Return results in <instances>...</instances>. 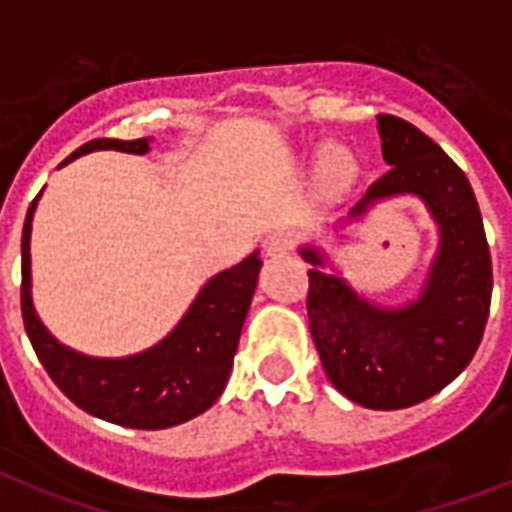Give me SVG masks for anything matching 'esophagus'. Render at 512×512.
I'll list each match as a JSON object with an SVG mask.
<instances>
[{
    "label": "esophagus",
    "instance_id": "1",
    "mask_svg": "<svg viewBox=\"0 0 512 512\" xmlns=\"http://www.w3.org/2000/svg\"><path fill=\"white\" fill-rule=\"evenodd\" d=\"M291 247H294V239H291V234H286V231H270V234L263 239L265 255L270 257L289 255Z\"/></svg>",
    "mask_w": 512,
    "mask_h": 512
}]
</instances>
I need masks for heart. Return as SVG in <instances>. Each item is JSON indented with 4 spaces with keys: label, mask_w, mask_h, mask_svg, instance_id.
<instances>
[{
    "label": "heart",
    "mask_w": 512,
    "mask_h": 512,
    "mask_svg": "<svg viewBox=\"0 0 512 512\" xmlns=\"http://www.w3.org/2000/svg\"><path fill=\"white\" fill-rule=\"evenodd\" d=\"M322 161L328 163L330 171H343V169H346V163H343V158H338V153L333 148L322 153Z\"/></svg>",
    "instance_id": "b5f03b06"
}]
</instances>
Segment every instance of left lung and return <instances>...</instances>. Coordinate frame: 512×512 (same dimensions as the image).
<instances>
[{
    "label": "left lung",
    "instance_id": "obj_1",
    "mask_svg": "<svg viewBox=\"0 0 512 512\" xmlns=\"http://www.w3.org/2000/svg\"><path fill=\"white\" fill-rule=\"evenodd\" d=\"M377 130L390 171L349 218L395 195H416L427 205L440 249L422 294L406 307H375L322 270L320 249L302 247V257L312 263L307 317L325 375L364 409L395 411L440 393L474 359L492 302V257L474 190L453 158L393 114H380Z\"/></svg>",
    "mask_w": 512,
    "mask_h": 512
}]
</instances>
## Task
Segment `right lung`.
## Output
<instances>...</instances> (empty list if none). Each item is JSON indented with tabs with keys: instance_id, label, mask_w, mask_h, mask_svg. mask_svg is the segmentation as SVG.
<instances>
[{
	"instance_id": "obj_1",
	"label": "right lung",
	"mask_w": 512,
	"mask_h": 512,
	"mask_svg": "<svg viewBox=\"0 0 512 512\" xmlns=\"http://www.w3.org/2000/svg\"><path fill=\"white\" fill-rule=\"evenodd\" d=\"M90 150H122V153L143 156L150 150V140L148 137L140 140L98 137L77 148L64 163ZM38 197L30 203L23 226L20 307H23L25 333L54 385L75 406L119 427L166 429L190 422L197 414L208 411L226 388L234 364L244 317L255 294L257 273L263 265L257 252L210 278L182 322L153 349L127 359H96L62 346L44 328V322L38 320L33 309L30 221Z\"/></svg>"
}]
</instances>
